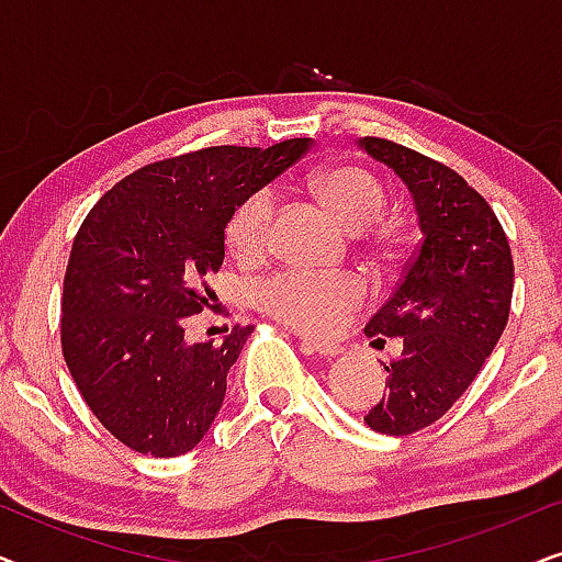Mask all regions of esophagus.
Segmentation results:
<instances>
[{
  "label": "esophagus",
  "instance_id": "obj_1",
  "mask_svg": "<svg viewBox=\"0 0 562 562\" xmlns=\"http://www.w3.org/2000/svg\"><path fill=\"white\" fill-rule=\"evenodd\" d=\"M299 345H302L304 350H312V352H319V356L325 358H333V356H340L342 352V345L340 342H327V340H314V337H299Z\"/></svg>",
  "mask_w": 562,
  "mask_h": 562
}]
</instances>
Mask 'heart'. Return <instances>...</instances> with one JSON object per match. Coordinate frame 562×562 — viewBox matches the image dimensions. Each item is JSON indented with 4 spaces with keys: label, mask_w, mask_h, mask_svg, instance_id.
<instances>
[{
    "label": "heart",
    "mask_w": 562,
    "mask_h": 562,
    "mask_svg": "<svg viewBox=\"0 0 562 562\" xmlns=\"http://www.w3.org/2000/svg\"><path fill=\"white\" fill-rule=\"evenodd\" d=\"M317 202L348 227L363 233L386 210V191L371 171L360 166H333L310 179ZM273 189H256L235 204L225 225L227 248L235 258L256 260L271 245L276 222ZM252 304L268 317L299 329V333L329 335L340 329L368 296V289L356 273L317 276L283 268L252 283Z\"/></svg>",
    "instance_id": "1"
}]
</instances>
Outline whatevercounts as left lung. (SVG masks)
<instances>
[{"mask_svg": "<svg viewBox=\"0 0 562 562\" xmlns=\"http://www.w3.org/2000/svg\"><path fill=\"white\" fill-rule=\"evenodd\" d=\"M402 176L417 204L422 240L394 294L366 325L375 348L402 337L386 394L366 425L381 435L429 427L463 396L509 319L514 260L502 222L463 176L386 137H363Z\"/></svg>", "mask_w": 562, "mask_h": 562, "instance_id": "1", "label": "left lung"}]
</instances>
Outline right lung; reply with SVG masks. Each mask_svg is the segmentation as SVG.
I'll list each match as a JSON object with an SVG mask.
<instances>
[{
  "instance_id": "obj_1",
  "label": "right lung",
  "mask_w": 562,
  "mask_h": 562,
  "mask_svg": "<svg viewBox=\"0 0 562 562\" xmlns=\"http://www.w3.org/2000/svg\"><path fill=\"white\" fill-rule=\"evenodd\" d=\"M312 148L212 145L137 168L91 206L60 296V348L83 402L130 450L176 458L217 417L250 325L225 342L183 340L210 304L237 202Z\"/></svg>"
}]
</instances>
